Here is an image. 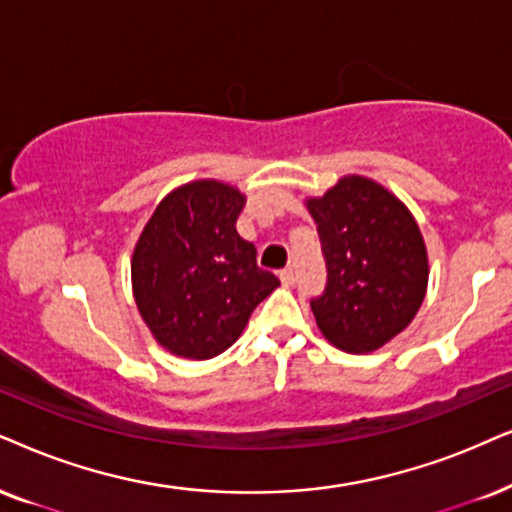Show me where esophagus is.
<instances>
[{
  "label": "esophagus",
  "instance_id": "obj_1",
  "mask_svg": "<svg viewBox=\"0 0 512 512\" xmlns=\"http://www.w3.org/2000/svg\"><path fill=\"white\" fill-rule=\"evenodd\" d=\"M278 278H281L283 286H293V283H295V269H293V267L283 269L281 274H278Z\"/></svg>",
  "mask_w": 512,
  "mask_h": 512
}]
</instances>
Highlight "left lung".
<instances>
[{"label":"left lung","mask_w":512,"mask_h":512,"mask_svg":"<svg viewBox=\"0 0 512 512\" xmlns=\"http://www.w3.org/2000/svg\"><path fill=\"white\" fill-rule=\"evenodd\" d=\"M326 260L312 312L328 342L349 354L383 347L404 331L428 288V252L406 205L366 177L340 179L309 198Z\"/></svg>","instance_id":"left-lung-1"}]
</instances>
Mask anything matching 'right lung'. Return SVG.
I'll return each instance as SVG.
<instances>
[{
    "label": "right lung",
    "mask_w": 512,
    "mask_h": 512,
    "mask_svg": "<svg viewBox=\"0 0 512 512\" xmlns=\"http://www.w3.org/2000/svg\"><path fill=\"white\" fill-rule=\"evenodd\" d=\"M243 193L219 181L172 191L141 231L132 260L134 300L153 338L172 354L210 359L243 333L278 286L236 234Z\"/></svg>",
    "instance_id": "right-lung-1"
}]
</instances>
